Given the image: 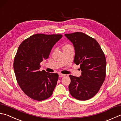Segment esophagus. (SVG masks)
<instances>
[{
    "mask_svg": "<svg viewBox=\"0 0 121 121\" xmlns=\"http://www.w3.org/2000/svg\"><path fill=\"white\" fill-rule=\"evenodd\" d=\"M59 75V77H64V76H65V74H61V73H60L58 74Z\"/></svg>",
    "mask_w": 121,
    "mask_h": 121,
    "instance_id": "obj_1",
    "label": "esophagus"
}]
</instances>
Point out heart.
I'll use <instances>...</instances> for the list:
<instances>
[{
	"label": "heart",
	"mask_w": 121,
	"mask_h": 121,
	"mask_svg": "<svg viewBox=\"0 0 121 121\" xmlns=\"http://www.w3.org/2000/svg\"><path fill=\"white\" fill-rule=\"evenodd\" d=\"M72 47V46L69 45H66L63 47Z\"/></svg>",
	"instance_id": "heart-1"
}]
</instances>
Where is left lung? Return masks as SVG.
Returning a JSON list of instances; mask_svg holds the SVG:
<instances>
[{
  "label": "left lung",
  "instance_id": "1",
  "mask_svg": "<svg viewBox=\"0 0 121 121\" xmlns=\"http://www.w3.org/2000/svg\"><path fill=\"white\" fill-rule=\"evenodd\" d=\"M75 49L74 63L80 65L79 77L69 75L68 88L70 95L77 99L85 101L99 92L106 76V61L97 41L81 32L66 34Z\"/></svg>",
  "mask_w": 121,
  "mask_h": 121
}]
</instances>
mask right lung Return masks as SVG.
Masks as SVG:
<instances>
[{
  "instance_id": "right-lung-1",
  "label": "right lung",
  "mask_w": 121,
  "mask_h": 121,
  "mask_svg": "<svg viewBox=\"0 0 121 121\" xmlns=\"http://www.w3.org/2000/svg\"><path fill=\"white\" fill-rule=\"evenodd\" d=\"M61 35H33L18 47L13 61L17 83L25 94L36 101L51 96L58 79L57 73L40 71V63L46 60Z\"/></svg>"
}]
</instances>
